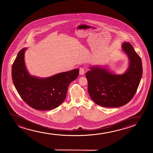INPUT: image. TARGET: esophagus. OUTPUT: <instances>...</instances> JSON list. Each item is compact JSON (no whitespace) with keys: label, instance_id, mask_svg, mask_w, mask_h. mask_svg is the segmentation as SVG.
Wrapping results in <instances>:
<instances>
[{"label":"esophagus","instance_id":"34e87169","mask_svg":"<svg viewBox=\"0 0 153 153\" xmlns=\"http://www.w3.org/2000/svg\"><path fill=\"white\" fill-rule=\"evenodd\" d=\"M85 73V70L84 68L80 67L79 68V74L80 75H83Z\"/></svg>","mask_w":153,"mask_h":153}]
</instances>
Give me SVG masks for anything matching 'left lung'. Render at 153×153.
I'll use <instances>...</instances> for the list:
<instances>
[{"label": "left lung", "instance_id": "left-lung-1", "mask_svg": "<svg viewBox=\"0 0 153 153\" xmlns=\"http://www.w3.org/2000/svg\"><path fill=\"white\" fill-rule=\"evenodd\" d=\"M122 51L128 59V68L115 74L105 66H92L86 73L88 91L97 105L108 108L121 107L134 97L142 76V60L130 43H122Z\"/></svg>", "mask_w": 153, "mask_h": 153}]
</instances>
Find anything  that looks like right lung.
I'll list each match as a JSON object with an SVG mask.
<instances>
[{
    "mask_svg": "<svg viewBox=\"0 0 153 153\" xmlns=\"http://www.w3.org/2000/svg\"><path fill=\"white\" fill-rule=\"evenodd\" d=\"M27 48L20 51L12 66V78L15 88L27 105L38 110L55 109L65 100L68 87L77 78L79 69L41 78L31 75L25 66Z\"/></svg>",
    "mask_w": 153,
    "mask_h": 153,
    "instance_id": "obj_1",
    "label": "right lung"
}]
</instances>
